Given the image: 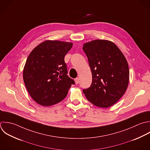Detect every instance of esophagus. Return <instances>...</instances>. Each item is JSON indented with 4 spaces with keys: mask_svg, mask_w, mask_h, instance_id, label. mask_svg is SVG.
Wrapping results in <instances>:
<instances>
[{
    "mask_svg": "<svg viewBox=\"0 0 150 150\" xmlns=\"http://www.w3.org/2000/svg\"><path fill=\"white\" fill-rule=\"evenodd\" d=\"M75 83L76 84H78L79 83V79L78 78H76L75 79Z\"/></svg>",
    "mask_w": 150,
    "mask_h": 150,
    "instance_id": "esophagus-1",
    "label": "esophagus"
}]
</instances>
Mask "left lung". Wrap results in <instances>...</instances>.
I'll return each instance as SVG.
<instances>
[{
	"instance_id": "8db88e82",
	"label": "left lung",
	"mask_w": 150,
	"mask_h": 150,
	"mask_svg": "<svg viewBox=\"0 0 150 150\" xmlns=\"http://www.w3.org/2000/svg\"><path fill=\"white\" fill-rule=\"evenodd\" d=\"M92 74L91 86L84 89L87 99L100 108L115 104L126 92L129 82L127 61L117 45L95 40L83 45Z\"/></svg>"
}]
</instances>
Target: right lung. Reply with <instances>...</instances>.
<instances>
[{
    "mask_svg": "<svg viewBox=\"0 0 150 150\" xmlns=\"http://www.w3.org/2000/svg\"><path fill=\"white\" fill-rule=\"evenodd\" d=\"M72 42L47 40L29 54L23 69V80L33 99L43 106L62 101L74 81L68 75L64 57Z\"/></svg>",
    "mask_w": 150,
    "mask_h": 150,
    "instance_id": "1",
    "label": "right lung"
}]
</instances>
